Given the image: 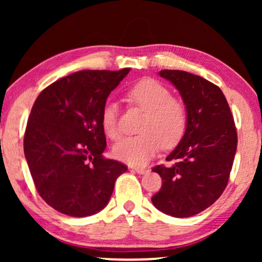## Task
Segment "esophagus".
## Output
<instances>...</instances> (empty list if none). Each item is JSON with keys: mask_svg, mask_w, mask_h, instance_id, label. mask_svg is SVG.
I'll use <instances>...</instances> for the list:
<instances>
[{"mask_svg": "<svg viewBox=\"0 0 262 262\" xmlns=\"http://www.w3.org/2000/svg\"><path fill=\"white\" fill-rule=\"evenodd\" d=\"M134 170L138 174H145L149 171V169H146V168H143V167H136V168H134Z\"/></svg>", "mask_w": 262, "mask_h": 262, "instance_id": "34e87169", "label": "esophagus"}]
</instances>
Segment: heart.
Returning a JSON list of instances; mask_svg holds the SVG:
<instances>
[{"instance_id": "b5f03b06", "label": "heart", "mask_w": 262, "mask_h": 262, "mask_svg": "<svg viewBox=\"0 0 262 262\" xmlns=\"http://www.w3.org/2000/svg\"><path fill=\"white\" fill-rule=\"evenodd\" d=\"M126 99L144 111L145 116L139 127L141 135L120 139L113 146L116 159L131 166H143L156 155L161 145L171 149L180 143L187 127V108L181 100L173 98L166 85L144 78L128 89ZM101 125L107 137H119L118 107L114 102L108 101L103 106Z\"/></svg>"}]
</instances>
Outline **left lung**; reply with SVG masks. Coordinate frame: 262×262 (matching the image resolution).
I'll list each match as a JSON object with an SVG mask.
<instances>
[{
  "label": "left lung",
  "instance_id": "obj_1",
  "mask_svg": "<svg viewBox=\"0 0 262 262\" xmlns=\"http://www.w3.org/2000/svg\"><path fill=\"white\" fill-rule=\"evenodd\" d=\"M187 108V127L167 157L174 164L152 168L162 187L151 202L169 216L185 218L212 205L227 187L237 148V132L227 99L220 87L182 70H161Z\"/></svg>",
  "mask_w": 262,
  "mask_h": 262
}]
</instances>
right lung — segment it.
I'll return each instance as SVG.
<instances>
[{
  "mask_svg": "<svg viewBox=\"0 0 262 262\" xmlns=\"http://www.w3.org/2000/svg\"><path fill=\"white\" fill-rule=\"evenodd\" d=\"M128 71H77L46 87L32 107L25 156L39 195L60 213L85 217L101 211L127 170L102 155L101 112Z\"/></svg>",
  "mask_w": 262,
  "mask_h": 262,
  "instance_id": "add662e5",
  "label": "right lung"
}]
</instances>
